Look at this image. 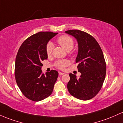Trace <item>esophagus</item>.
Returning <instances> with one entry per match:
<instances>
[{
    "mask_svg": "<svg viewBox=\"0 0 123 123\" xmlns=\"http://www.w3.org/2000/svg\"><path fill=\"white\" fill-rule=\"evenodd\" d=\"M59 75H60V76H61V75H64V73H63V72H59Z\"/></svg>",
    "mask_w": 123,
    "mask_h": 123,
    "instance_id": "1",
    "label": "esophagus"
}]
</instances>
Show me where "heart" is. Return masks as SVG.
Segmentation results:
<instances>
[{"label": "heart", "mask_w": 123, "mask_h": 123, "mask_svg": "<svg viewBox=\"0 0 123 123\" xmlns=\"http://www.w3.org/2000/svg\"><path fill=\"white\" fill-rule=\"evenodd\" d=\"M57 43L67 51H69L72 49L74 45V41L73 39L67 35L60 36L56 40ZM53 44L51 42H48L45 47L46 54L48 56H50L52 53ZM69 61L68 60H58L56 62V67L60 69H64L68 65Z\"/></svg>", "instance_id": "1"}]
</instances>
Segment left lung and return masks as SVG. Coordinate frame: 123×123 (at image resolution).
<instances>
[{
  "label": "left lung",
  "mask_w": 123,
  "mask_h": 123,
  "mask_svg": "<svg viewBox=\"0 0 123 123\" xmlns=\"http://www.w3.org/2000/svg\"><path fill=\"white\" fill-rule=\"evenodd\" d=\"M65 33L75 37L78 41L76 63L78 64V71L81 73L79 78L69 74L68 90L77 99H91L101 89L106 76V64L103 51L94 38L86 32L70 30Z\"/></svg>",
  "instance_id": "obj_1"
}]
</instances>
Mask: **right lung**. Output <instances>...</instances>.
I'll list each match as a JSON object with an SVG mask.
<instances>
[{"label": "right lung", "instance_id": "add662e5", "mask_svg": "<svg viewBox=\"0 0 123 123\" xmlns=\"http://www.w3.org/2000/svg\"><path fill=\"white\" fill-rule=\"evenodd\" d=\"M57 34L51 31L35 34L23 43L16 55V82L22 93L31 100H42L53 91L58 72L51 70L45 75L42 72L41 67L42 61L48 58L47 44Z\"/></svg>", "mask_w": 123, "mask_h": 123}]
</instances>
